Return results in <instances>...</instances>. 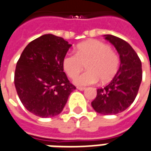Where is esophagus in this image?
<instances>
[{
  "instance_id": "1",
  "label": "esophagus",
  "mask_w": 151,
  "mask_h": 151,
  "mask_svg": "<svg viewBox=\"0 0 151 151\" xmlns=\"http://www.w3.org/2000/svg\"><path fill=\"white\" fill-rule=\"evenodd\" d=\"M77 89H78V90H79V91H84V90H85V89H86V87H82V86H78V87H77Z\"/></svg>"
}]
</instances>
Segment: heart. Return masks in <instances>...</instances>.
<instances>
[{"instance_id": "obj_1", "label": "heart", "mask_w": 151, "mask_h": 151, "mask_svg": "<svg viewBox=\"0 0 151 151\" xmlns=\"http://www.w3.org/2000/svg\"><path fill=\"white\" fill-rule=\"evenodd\" d=\"M63 68L69 78H74L86 65L87 71L76 77L78 86L111 81L118 71L120 59L109 45L99 40H89L79 44L75 53L68 52L62 60Z\"/></svg>"}]
</instances>
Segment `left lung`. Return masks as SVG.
I'll return each instance as SVG.
<instances>
[{"mask_svg": "<svg viewBox=\"0 0 151 151\" xmlns=\"http://www.w3.org/2000/svg\"><path fill=\"white\" fill-rule=\"evenodd\" d=\"M105 40L113 45L120 55V67L110 83L97 90L92 108L102 115H116L133 104L142 79V62L129 43L111 35H104Z\"/></svg>", "mask_w": 151, "mask_h": 151, "instance_id": "8db88e82", "label": "left lung"}]
</instances>
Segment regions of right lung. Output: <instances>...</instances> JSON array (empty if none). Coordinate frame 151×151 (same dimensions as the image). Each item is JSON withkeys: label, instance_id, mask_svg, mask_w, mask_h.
<instances>
[{"label": "right lung", "instance_id": "1", "mask_svg": "<svg viewBox=\"0 0 151 151\" xmlns=\"http://www.w3.org/2000/svg\"><path fill=\"white\" fill-rule=\"evenodd\" d=\"M72 44L47 34L27 44L17 62L14 85L27 110L42 118L59 115L76 87L64 72L62 60Z\"/></svg>", "mask_w": 151, "mask_h": 151}]
</instances>
